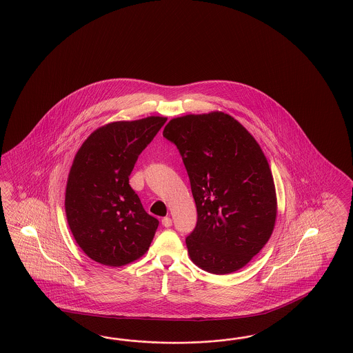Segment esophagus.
<instances>
[{"label": "esophagus", "mask_w": 353, "mask_h": 353, "mask_svg": "<svg viewBox=\"0 0 353 353\" xmlns=\"http://www.w3.org/2000/svg\"><path fill=\"white\" fill-rule=\"evenodd\" d=\"M162 225L164 228H171L172 226V219L170 217H164L162 219Z\"/></svg>", "instance_id": "1"}]
</instances>
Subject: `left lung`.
<instances>
[{
  "mask_svg": "<svg viewBox=\"0 0 353 353\" xmlns=\"http://www.w3.org/2000/svg\"><path fill=\"white\" fill-rule=\"evenodd\" d=\"M163 136L181 154L196 204V226L186 238L191 261L216 275L238 271L275 226L276 194L265 154L221 112L174 118Z\"/></svg>",
  "mask_w": 353,
  "mask_h": 353,
  "instance_id": "1",
  "label": "left lung"
}]
</instances>
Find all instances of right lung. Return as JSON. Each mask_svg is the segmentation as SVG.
<instances>
[{
	"label": "right lung",
	"mask_w": 353,
	"mask_h": 353,
	"mask_svg": "<svg viewBox=\"0 0 353 353\" xmlns=\"http://www.w3.org/2000/svg\"><path fill=\"white\" fill-rule=\"evenodd\" d=\"M165 122L148 117L106 124L76 154L65 192L68 223L78 245L101 265L123 266L150 247L159 221L143 210L130 174Z\"/></svg>",
	"instance_id": "1"
}]
</instances>
